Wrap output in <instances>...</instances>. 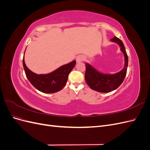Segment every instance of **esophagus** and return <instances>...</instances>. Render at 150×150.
<instances>
[{"mask_svg": "<svg viewBox=\"0 0 150 150\" xmlns=\"http://www.w3.org/2000/svg\"><path fill=\"white\" fill-rule=\"evenodd\" d=\"M84 57L83 55H79V56H77V57H76L77 62H80L81 61H84Z\"/></svg>", "mask_w": 150, "mask_h": 150, "instance_id": "34e87169", "label": "esophagus"}]
</instances>
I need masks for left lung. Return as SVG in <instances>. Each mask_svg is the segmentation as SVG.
<instances>
[{"label":"left lung","mask_w":150,"mask_h":150,"mask_svg":"<svg viewBox=\"0 0 150 150\" xmlns=\"http://www.w3.org/2000/svg\"><path fill=\"white\" fill-rule=\"evenodd\" d=\"M120 45L121 51L125 56V66L121 71L114 74H105L99 72L91 65L86 64L85 81L92 89L100 93H109L117 89L123 82L128 64V57L123 43L119 38L115 37L111 39Z\"/></svg>","instance_id":"1"}]
</instances>
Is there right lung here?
Masks as SVG:
<instances>
[{
    "mask_svg": "<svg viewBox=\"0 0 150 150\" xmlns=\"http://www.w3.org/2000/svg\"><path fill=\"white\" fill-rule=\"evenodd\" d=\"M23 66L27 78L38 90L44 93L59 91L66 85L68 75L76 64V61L61 67L47 74H37L28 69L23 58Z\"/></svg>",
    "mask_w": 150,
    "mask_h": 150,
    "instance_id": "right-lung-1",
    "label": "right lung"
}]
</instances>
